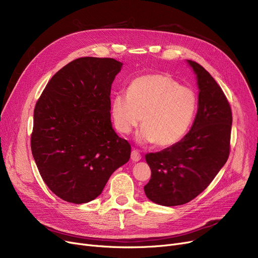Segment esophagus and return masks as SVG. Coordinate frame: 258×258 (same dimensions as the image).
Listing matches in <instances>:
<instances>
[{
	"label": "esophagus",
	"instance_id": "obj_1",
	"mask_svg": "<svg viewBox=\"0 0 258 258\" xmlns=\"http://www.w3.org/2000/svg\"><path fill=\"white\" fill-rule=\"evenodd\" d=\"M131 159L133 162H138L141 160V155L138 151L136 150H133L132 151V154H131Z\"/></svg>",
	"mask_w": 258,
	"mask_h": 258
}]
</instances>
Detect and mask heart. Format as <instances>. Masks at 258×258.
<instances>
[{"instance_id":"1","label":"heart","mask_w":258,"mask_h":258,"mask_svg":"<svg viewBox=\"0 0 258 258\" xmlns=\"http://www.w3.org/2000/svg\"><path fill=\"white\" fill-rule=\"evenodd\" d=\"M196 111L195 92L164 73L135 78L127 94H116L111 101L112 120L119 133L130 134L141 120L143 127L137 140L143 144L156 142L159 147L180 142L190 127Z\"/></svg>"}]
</instances>
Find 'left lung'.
<instances>
[{
  "instance_id": "1",
  "label": "left lung",
  "mask_w": 258,
  "mask_h": 258,
  "mask_svg": "<svg viewBox=\"0 0 258 258\" xmlns=\"http://www.w3.org/2000/svg\"><path fill=\"white\" fill-rule=\"evenodd\" d=\"M197 76L198 112L190 131L165 150L145 155L152 170L146 197L162 206L190 202L212 182L229 157L231 107L221 87L196 61L186 59Z\"/></svg>"
}]
</instances>
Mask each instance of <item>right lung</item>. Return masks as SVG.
<instances>
[{"instance_id": "add662e5", "label": "right lung", "mask_w": 258, "mask_h": 258, "mask_svg": "<svg viewBox=\"0 0 258 258\" xmlns=\"http://www.w3.org/2000/svg\"><path fill=\"white\" fill-rule=\"evenodd\" d=\"M122 62L81 57L54 75L36 102L31 151L50 190L66 202L96 199L128 162L131 145L111 121V88Z\"/></svg>"}]
</instances>
